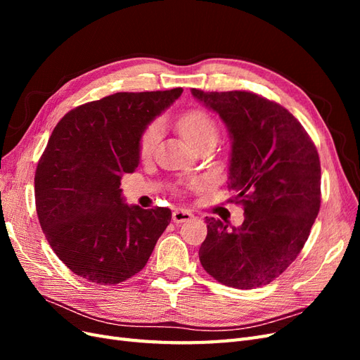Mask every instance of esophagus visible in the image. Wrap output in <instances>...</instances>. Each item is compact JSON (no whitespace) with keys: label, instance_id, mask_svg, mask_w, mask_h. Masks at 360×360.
Segmentation results:
<instances>
[{"label":"esophagus","instance_id":"34e87169","mask_svg":"<svg viewBox=\"0 0 360 360\" xmlns=\"http://www.w3.org/2000/svg\"><path fill=\"white\" fill-rule=\"evenodd\" d=\"M191 217H192V213L188 212V210H184V209H176L172 212V221L176 224L186 222V221L191 219Z\"/></svg>","mask_w":360,"mask_h":360}]
</instances>
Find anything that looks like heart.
Masks as SVG:
<instances>
[{
	"label": "heart",
	"instance_id": "obj_1",
	"mask_svg": "<svg viewBox=\"0 0 360 360\" xmlns=\"http://www.w3.org/2000/svg\"><path fill=\"white\" fill-rule=\"evenodd\" d=\"M177 129L180 134L188 139V143L198 148L205 144H214L219 136V126L217 122L207 111L200 108L183 111L177 117ZM160 141V129L156 123L148 124L139 136L138 151L141 158H150L155 153Z\"/></svg>",
	"mask_w": 360,
	"mask_h": 360
}]
</instances>
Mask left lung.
I'll use <instances>...</instances> for the list:
<instances>
[{
  "mask_svg": "<svg viewBox=\"0 0 360 360\" xmlns=\"http://www.w3.org/2000/svg\"><path fill=\"white\" fill-rule=\"evenodd\" d=\"M219 114L231 138L228 189L245 221L205 217L204 270L224 285H267L297 258L321 202L320 158L307 130L284 106L250 91L191 90Z\"/></svg>",
  "mask_w": 360,
  "mask_h": 360,
  "instance_id": "obj_1",
  "label": "left lung"
}]
</instances>
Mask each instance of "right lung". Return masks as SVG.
Instances as JSON below:
<instances>
[{"mask_svg":"<svg viewBox=\"0 0 360 360\" xmlns=\"http://www.w3.org/2000/svg\"><path fill=\"white\" fill-rule=\"evenodd\" d=\"M181 93H115L76 106L53 129L36 169V210L73 274L115 285L147 264L171 210L124 204L120 180L138 167L143 130Z\"/></svg>","mask_w":360,"mask_h":360,"instance_id":"add662e5","label":"right lung"}]
</instances>
